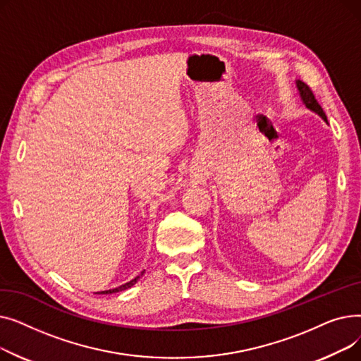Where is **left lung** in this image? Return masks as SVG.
<instances>
[{
	"label": "left lung",
	"mask_w": 361,
	"mask_h": 361,
	"mask_svg": "<svg viewBox=\"0 0 361 361\" xmlns=\"http://www.w3.org/2000/svg\"><path fill=\"white\" fill-rule=\"evenodd\" d=\"M295 83H297V89H298V92H300V98H301V101L305 102V105H306L310 111L316 112L317 116H320L322 118H324V120L328 123V118H326V116H325V112H324V109H322V106L319 105V102L316 101V98H314V94H313L312 89H310L306 83H302L301 80H297Z\"/></svg>",
	"instance_id": "8db88e82"
}]
</instances>
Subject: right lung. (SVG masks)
<instances>
[{
	"label": "right lung",
	"mask_w": 361,
	"mask_h": 361,
	"mask_svg": "<svg viewBox=\"0 0 361 361\" xmlns=\"http://www.w3.org/2000/svg\"><path fill=\"white\" fill-rule=\"evenodd\" d=\"M145 274V271L139 275V276H136L135 279H131V281H128V282H126L124 286H120V287H117V288H112V290H106V291H101V293H98V294H112V293H118V291H124V290H127V288H130V287H133L135 286V283L139 281V278Z\"/></svg>",
	"instance_id": "1"
}]
</instances>
